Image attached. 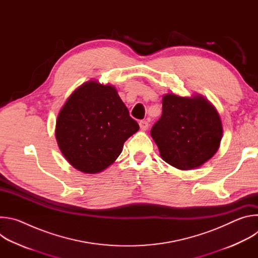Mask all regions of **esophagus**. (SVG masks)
I'll use <instances>...</instances> for the list:
<instances>
[{
  "mask_svg": "<svg viewBox=\"0 0 258 258\" xmlns=\"http://www.w3.org/2000/svg\"><path fill=\"white\" fill-rule=\"evenodd\" d=\"M139 124H140V127L142 131H147L149 127V122L147 120H141Z\"/></svg>",
  "mask_w": 258,
  "mask_h": 258,
  "instance_id": "34e87169",
  "label": "esophagus"
}]
</instances>
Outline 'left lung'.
<instances>
[{
	"mask_svg": "<svg viewBox=\"0 0 258 258\" xmlns=\"http://www.w3.org/2000/svg\"><path fill=\"white\" fill-rule=\"evenodd\" d=\"M161 158L180 170L198 168L213 157L223 139L216 108L202 95L162 98V115L151 130Z\"/></svg>",
	"mask_w": 258,
	"mask_h": 258,
	"instance_id": "1",
	"label": "left lung"
}]
</instances>
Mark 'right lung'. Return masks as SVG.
Wrapping results in <instances>:
<instances>
[{"label": "right lung", "instance_id": "1", "mask_svg": "<svg viewBox=\"0 0 258 258\" xmlns=\"http://www.w3.org/2000/svg\"><path fill=\"white\" fill-rule=\"evenodd\" d=\"M138 122L111 85L91 80L72 92L57 116L55 137L76 169L99 173L114 163Z\"/></svg>", "mask_w": 258, "mask_h": 258}]
</instances>
